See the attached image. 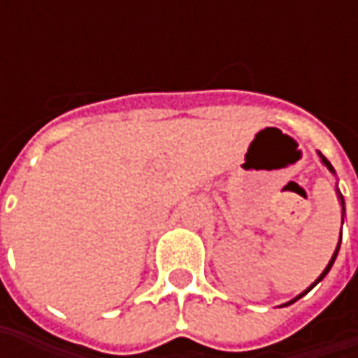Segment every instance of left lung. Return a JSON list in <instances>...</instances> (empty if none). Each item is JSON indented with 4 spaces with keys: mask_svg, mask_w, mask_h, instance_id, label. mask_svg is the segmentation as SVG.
Instances as JSON below:
<instances>
[{
    "mask_svg": "<svg viewBox=\"0 0 358 358\" xmlns=\"http://www.w3.org/2000/svg\"><path fill=\"white\" fill-rule=\"evenodd\" d=\"M321 159H323V163H324V165H327V167H329V171H333V173H335V169H333V165H331V163H329V161H327V157H324V155H321ZM338 197H341V203H343V215H345V201H343V195H341V193H338ZM338 247H341V241H338L337 251H335V255H333V259H331V261H329V265H327V268H324L323 273H321V277H319V279H317V281L313 282V285H310V287H309V289H307V291H305V293H301V295L296 296V299H301V296H303V295H307V293H309L310 289H313V287H315V285H317V282L321 281V279H323L324 275H327V273H329V271H331V267H333V263H335V259H337ZM296 299H293V301H291V303H295ZM291 303H289V305H291Z\"/></svg>",
    "mask_w": 358,
    "mask_h": 358,
    "instance_id": "1",
    "label": "left lung"
}]
</instances>
